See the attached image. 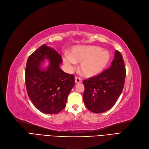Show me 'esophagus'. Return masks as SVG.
Wrapping results in <instances>:
<instances>
[{"mask_svg":"<svg viewBox=\"0 0 149 149\" xmlns=\"http://www.w3.org/2000/svg\"><path fill=\"white\" fill-rule=\"evenodd\" d=\"M82 79L81 78V77H77V76L75 77V82L76 84L81 83V82H82Z\"/></svg>","mask_w":149,"mask_h":149,"instance_id":"34e87169","label":"esophagus"}]
</instances>
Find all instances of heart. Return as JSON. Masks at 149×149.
I'll list each match as a JSON object with an SVG mask.
<instances>
[{
	"label": "heart",
	"mask_w": 149,
	"mask_h": 149,
	"mask_svg": "<svg viewBox=\"0 0 149 149\" xmlns=\"http://www.w3.org/2000/svg\"><path fill=\"white\" fill-rule=\"evenodd\" d=\"M110 58L109 53L96 46H79L74 48L70 55L63 56V62L71 70L74 68L76 62L81 63V70L86 76L95 75L107 65Z\"/></svg>",
	"instance_id": "1"
}]
</instances>
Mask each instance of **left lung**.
<instances>
[{"label": "left lung", "instance_id": "obj_1", "mask_svg": "<svg viewBox=\"0 0 149 149\" xmlns=\"http://www.w3.org/2000/svg\"><path fill=\"white\" fill-rule=\"evenodd\" d=\"M125 75L123 56L116 50L109 68L84 81L83 100L86 107L96 113L110 110L122 93Z\"/></svg>", "mask_w": 149, "mask_h": 149}]
</instances>
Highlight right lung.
Listing matches in <instances>:
<instances>
[{"label":"right lung","instance_id":"1","mask_svg":"<svg viewBox=\"0 0 149 149\" xmlns=\"http://www.w3.org/2000/svg\"><path fill=\"white\" fill-rule=\"evenodd\" d=\"M48 60L44 69L41 63ZM61 56L44 44L28 58L25 84L28 96L37 109L45 114H57L66 106L67 97L74 86V76L60 68Z\"/></svg>","mask_w":149,"mask_h":149}]
</instances>
